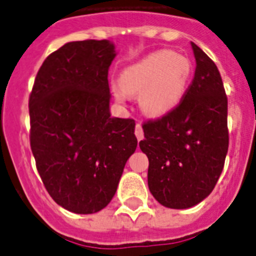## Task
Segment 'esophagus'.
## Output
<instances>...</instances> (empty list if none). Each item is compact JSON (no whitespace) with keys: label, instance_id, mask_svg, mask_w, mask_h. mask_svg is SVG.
I'll list each match as a JSON object with an SVG mask.
<instances>
[{"label":"esophagus","instance_id":"esophagus-1","mask_svg":"<svg viewBox=\"0 0 256 256\" xmlns=\"http://www.w3.org/2000/svg\"><path fill=\"white\" fill-rule=\"evenodd\" d=\"M135 136H136L138 140H142L143 139V128L140 124H135Z\"/></svg>","mask_w":256,"mask_h":256}]
</instances>
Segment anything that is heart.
<instances>
[{"mask_svg": "<svg viewBox=\"0 0 256 256\" xmlns=\"http://www.w3.org/2000/svg\"><path fill=\"white\" fill-rule=\"evenodd\" d=\"M192 66L186 56L172 51H158L122 72L121 84L112 85L118 102L139 94V104L151 117H163L182 104L188 90Z\"/></svg>", "mask_w": 256, "mask_h": 256, "instance_id": "obj_1", "label": "heart"}]
</instances>
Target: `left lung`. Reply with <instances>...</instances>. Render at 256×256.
Listing matches in <instances>:
<instances>
[{"label":"left lung","instance_id":"left-lung-1","mask_svg":"<svg viewBox=\"0 0 256 256\" xmlns=\"http://www.w3.org/2000/svg\"><path fill=\"white\" fill-rule=\"evenodd\" d=\"M192 44L196 70L182 104L143 124L150 192L163 206L188 209L214 189L229 148L228 98L218 68Z\"/></svg>","mask_w":256,"mask_h":256}]
</instances>
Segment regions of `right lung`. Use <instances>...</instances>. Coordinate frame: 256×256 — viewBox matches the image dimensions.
<instances>
[{
  "mask_svg": "<svg viewBox=\"0 0 256 256\" xmlns=\"http://www.w3.org/2000/svg\"><path fill=\"white\" fill-rule=\"evenodd\" d=\"M113 42H70L43 62L28 101L30 143L39 175L58 205L78 214L112 201L134 154V120L110 114Z\"/></svg>",
  "mask_w": 256,
  "mask_h": 256,
  "instance_id": "right-lung-1",
  "label": "right lung"
}]
</instances>
